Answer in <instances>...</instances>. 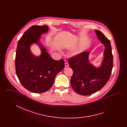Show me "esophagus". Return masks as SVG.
Wrapping results in <instances>:
<instances>
[{
  "label": "esophagus",
  "instance_id": "1",
  "mask_svg": "<svg viewBox=\"0 0 127 127\" xmlns=\"http://www.w3.org/2000/svg\"><path fill=\"white\" fill-rule=\"evenodd\" d=\"M65 66L66 67H68V66H69L68 63L67 62H66V63H65Z\"/></svg>",
  "mask_w": 127,
  "mask_h": 127
}]
</instances>
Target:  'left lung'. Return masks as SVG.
Here are the masks:
<instances>
[{
  "label": "left lung",
  "instance_id": "1",
  "mask_svg": "<svg viewBox=\"0 0 127 127\" xmlns=\"http://www.w3.org/2000/svg\"><path fill=\"white\" fill-rule=\"evenodd\" d=\"M98 39L105 46L101 66L96 67L90 63L91 52H82L70 58L68 63L73 74L70 84L73 90L81 95L87 96L101 89L108 81L113 68V55L110 41L98 30H95Z\"/></svg>",
  "mask_w": 127,
  "mask_h": 127
}]
</instances>
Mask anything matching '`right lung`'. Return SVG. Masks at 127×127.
<instances>
[{
	"instance_id": "1",
	"label": "right lung",
	"mask_w": 127,
	"mask_h": 127,
	"mask_svg": "<svg viewBox=\"0 0 127 127\" xmlns=\"http://www.w3.org/2000/svg\"><path fill=\"white\" fill-rule=\"evenodd\" d=\"M46 25L31 27L18 41L15 59L16 72L19 81L28 91L41 93L48 91L54 82L56 75L65 66L61 59L55 61L50 57L39 39L41 35L48 32ZM36 43L41 49L38 57L33 55L30 46Z\"/></svg>"
}]
</instances>
